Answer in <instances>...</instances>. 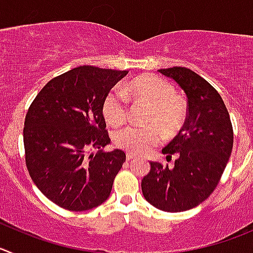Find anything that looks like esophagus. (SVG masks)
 I'll use <instances>...</instances> for the list:
<instances>
[{
  "mask_svg": "<svg viewBox=\"0 0 253 253\" xmlns=\"http://www.w3.org/2000/svg\"><path fill=\"white\" fill-rule=\"evenodd\" d=\"M133 159H134V156L132 155V153H127V155H126L127 161H131V160H133Z\"/></svg>",
  "mask_w": 253,
  "mask_h": 253,
  "instance_id": "esophagus-1",
  "label": "esophagus"
}]
</instances>
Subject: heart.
<instances>
[{
	"instance_id": "obj_1",
	"label": "heart",
	"mask_w": 253,
	"mask_h": 253,
	"mask_svg": "<svg viewBox=\"0 0 253 253\" xmlns=\"http://www.w3.org/2000/svg\"><path fill=\"white\" fill-rule=\"evenodd\" d=\"M127 96L147 102L150 111L146 127L127 126L115 133L117 147L132 155H143L166 136L176 133L186 119V106L178 97L173 84L156 75H143L125 86ZM102 112L111 126H121L127 119V100L121 91H111L103 101ZM163 131H161V129Z\"/></svg>"
}]
</instances>
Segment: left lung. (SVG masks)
<instances>
[{
  "mask_svg": "<svg viewBox=\"0 0 253 253\" xmlns=\"http://www.w3.org/2000/svg\"><path fill=\"white\" fill-rule=\"evenodd\" d=\"M159 72L186 93L187 119L162 150L167 157L177 156L173 169L150 162L141 187L146 201L156 209L182 212L202 204L216 188L232 151V125L219 93L200 75L180 66Z\"/></svg>",
  "mask_w": 253,
  "mask_h": 253,
  "instance_id": "obj_1",
  "label": "left lung"
}]
</instances>
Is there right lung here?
Wrapping results in <instances>:
<instances>
[{
    "instance_id": "1",
    "label": "right lung",
    "mask_w": 253,
    "mask_h": 253,
    "mask_svg": "<svg viewBox=\"0 0 253 253\" xmlns=\"http://www.w3.org/2000/svg\"><path fill=\"white\" fill-rule=\"evenodd\" d=\"M126 75L80 66L52 79L28 108L23 127L27 169L37 188L62 209L87 211L110 197L126 155L101 150L111 143L102 106Z\"/></svg>"
}]
</instances>
